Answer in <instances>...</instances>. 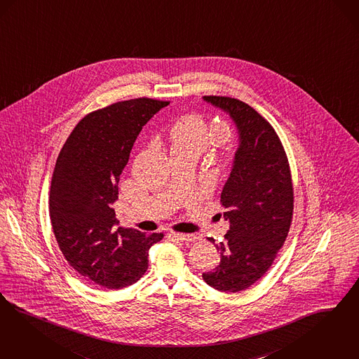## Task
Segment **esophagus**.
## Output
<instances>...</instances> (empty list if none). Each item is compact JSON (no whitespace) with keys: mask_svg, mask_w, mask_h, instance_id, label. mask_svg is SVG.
Wrapping results in <instances>:
<instances>
[{"mask_svg":"<svg viewBox=\"0 0 359 359\" xmlns=\"http://www.w3.org/2000/svg\"><path fill=\"white\" fill-rule=\"evenodd\" d=\"M168 236L170 238L181 241V242H194L197 239V236H194V234H182V233H175V231H169Z\"/></svg>","mask_w":359,"mask_h":359,"instance_id":"1","label":"esophagus"}]
</instances>
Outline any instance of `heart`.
Instances as JSON below:
<instances>
[{"label": "heart", "instance_id": "obj_1", "mask_svg": "<svg viewBox=\"0 0 359 359\" xmlns=\"http://www.w3.org/2000/svg\"><path fill=\"white\" fill-rule=\"evenodd\" d=\"M226 134L225 126H212L199 114H186L170 128L174 147H194L199 151H203L210 144H221Z\"/></svg>", "mask_w": 359, "mask_h": 359}]
</instances>
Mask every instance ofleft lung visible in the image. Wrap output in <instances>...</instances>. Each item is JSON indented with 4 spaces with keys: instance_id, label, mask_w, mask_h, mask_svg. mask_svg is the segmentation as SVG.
I'll use <instances>...</instances> for the list:
<instances>
[{
    "instance_id": "left-lung-1",
    "label": "left lung",
    "mask_w": 359,
    "mask_h": 359,
    "mask_svg": "<svg viewBox=\"0 0 359 359\" xmlns=\"http://www.w3.org/2000/svg\"><path fill=\"white\" fill-rule=\"evenodd\" d=\"M234 121L239 145L221 202L230 227L215 245L221 262L202 274L215 290H246L270 269L292 225V174L273 126L252 107L231 97L205 95ZM214 242V239H210Z\"/></svg>"
}]
</instances>
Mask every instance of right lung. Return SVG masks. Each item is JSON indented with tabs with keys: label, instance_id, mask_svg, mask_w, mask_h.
Here are the masks:
<instances>
[{
	"label": "right lung",
	"instance_id": "1",
	"mask_svg": "<svg viewBox=\"0 0 359 359\" xmlns=\"http://www.w3.org/2000/svg\"><path fill=\"white\" fill-rule=\"evenodd\" d=\"M168 105L142 97L92 111L58 154L49 197L54 236L69 265L101 287L135 283L147 271L149 249L163 238L121 227L111 206L137 135Z\"/></svg>",
	"mask_w": 359,
	"mask_h": 359
}]
</instances>
